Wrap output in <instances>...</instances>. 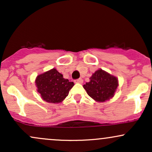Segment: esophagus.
Wrapping results in <instances>:
<instances>
[{
	"instance_id": "1",
	"label": "esophagus",
	"mask_w": 152,
	"mask_h": 152,
	"mask_svg": "<svg viewBox=\"0 0 152 152\" xmlns=\"http://www.w3.org/2000/svg\"><path fill=\"white\" fill-rule=\"evenodd\" d=\"M83 79L82 78H78V79H76L74 80V82L76 83H83Z\"/></svg>"
}]
</instances>
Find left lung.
Segmentation results:
<instances>
[{
	"label": "left lung",
	"mask_w": 152,
	"mask_h": 152,
	"mask_svg": "<svg viewBox=\"0 0 152 152\" xmlns=\"http://www.w3.org/2000/svg\"><path fill=\"white\" fill-rule=\"evenodd\" d=\"M89 79V82L83 85V88L94 100L104 102L114 96L118 86L117 78L102 69H99L92 74Z\"/></svg>",
	"instance_id": "1"
}]
</instances>
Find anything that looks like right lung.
I'll return each instance as SVG.
<instances>
[{"label":"right lung","instance_id":"add662e5","mask_svg":"<svg viewBox=\"0 0 152 152\" xmlns=\"http://www.w3.org/2000/svg\"><path fill=\"white\" fill-rule=\"evenodd\" d=\"M35 83L43 100L52 104L63 102L74 86V82L64 78L56 69L38 75Z\"/></svg>","mask_w":152,"mask_h":152}]
</instances>
